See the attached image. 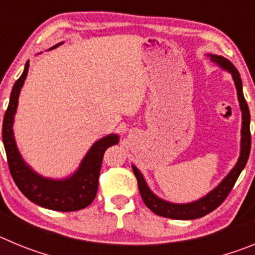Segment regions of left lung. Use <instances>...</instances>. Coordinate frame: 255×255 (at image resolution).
<instances>
[{
	"label": "left lung",
	"mask_w": 255,
	"mask_h": 255,
	"mask_svg": "<svg viewBox=\"0 0 255 255\" xmlns=\"http://www.w3.org/2000/svg\"><path fill=\"white\" fill-rule=\"evenodd\" d=\"M207 57L221 67L222 70L231 74L235 84L236 92H238V100L239 105H240V111H242V139H240V155H239L238 162L235 163L231 171L227 173L226 176L222 179V181L218 184L216 188L212 189L209 193H207L204 197L199 198L197 200L189 202V203H172L168 200H164L159 198L158 195H155L152 191V189L148 186L147 181L144 179L143 173L140 172L135 164H131L134 175L138 180V188L140 191L141 199L145 203V206L154 212L155 215L162 216V217L172 218V220H195V218H200L203 216L208 215L212 211H215L218 206H220L231 189L235 185L236 180H238L239 175L244 170L245 164H247L248 158H249V153H251V112H249V107L244 98V93H243V82L240 78L238 70L235 69L231 62L227 58L222 57L218 55H212V53H207Z\"/></svg>",
	"instance_id": "obj_1"
}]
</instances>
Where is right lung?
<instances>
[{"label": "right lung", "instance_id": "add662e5", "mask_svg": "<svg viewBox=\"0 0 255 255\" xmlns=\"http://www.w3.org/2000/svg\"><path fill=\"white\" fill-rule=\"evenodd\" d=\"M62 43L64 42L49 49L56 48ZM28 70L29 61H26L21 76L12 87L10 102L2 125V140L7 155L11 176L22 194L30 202L43 208L60 212H74L85 208L93 202L97 195L103 154L108 147L120 141V135L112 132L97 140L83 157L76 171L69 176L52 179L33 170L22 158L13 135V120L16 115L20 92L28 76Z\"/></svg>", "mask_w": 255, "mask_h": 255}]
</instances>
